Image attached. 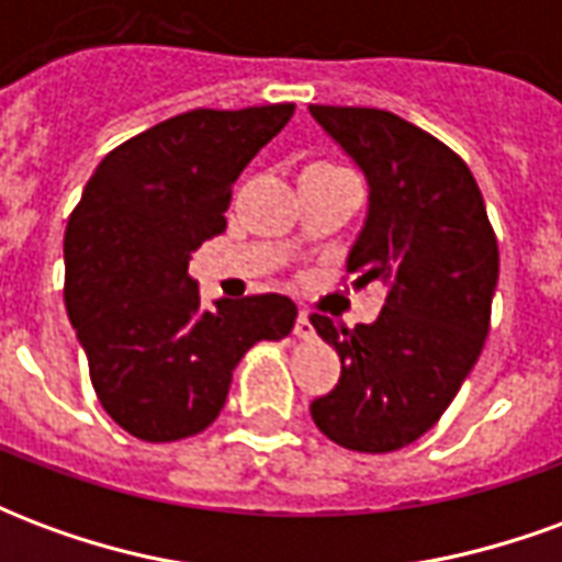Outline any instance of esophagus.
<instances>
[{
	"label": "esophagus",
	"mask_w": 562,
	"mask_h": 562,
	"mask_svg": "<svg viewBox=\"0 0 562 562\" xmlns=\"http://www.w3.org/2000/svg\"><path fill=\"white\" fill-rule=\"evenodd\" d=\"M316 330H313V322H310V313L306 310H301L297 313V322H294V337H301V340H310Z\"/></svg>",
	"instance_id": "esophagus-1"
}]
</instances>
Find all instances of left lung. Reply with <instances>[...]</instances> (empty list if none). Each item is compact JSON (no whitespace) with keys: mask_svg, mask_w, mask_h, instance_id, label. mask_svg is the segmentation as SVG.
Returning a JSON list of instances; mask_svg holds the SVG:
<instances>
[{"mask_svg":"<svg viewBox=\"0 0 562 562\" xmlns=\"http://www.w3.org/2000/svg\"><path fill=\"white\" fill-rule=\"evenodd\" d=\"M310 114L370 186L346 270L355 285H385L373 325L310 316L342 364L310 413L337 446L385 454L427 434L479 361L499 249L475 177L442 140L376 108L310 104Z\"/></svg>","mask_w":562,"mask_h":562,"instance_id":"obj_1","label":"left lung"}]
</instances>
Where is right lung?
<instances>
[{"instance_id":"obj_1","label":"right lung","mask_w":562,"mask_h":562,"mask_svg":"<svg viewBox=\"0 0 562 562\" xmlns=\"http://www.w3.org/2000/svg\"><path fill=\"white\" fill-rule=\"evenodd\" d=\"M294 104L198 108L111 149L66 228V310L95 397L126 434L173 442L225 406L237 361L289 337L285 294L201 304L189 258L225 232L232 186Z\"/></svg>"}]
</instances>
